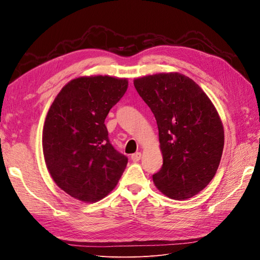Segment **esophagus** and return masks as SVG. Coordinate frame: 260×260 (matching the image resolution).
<instances>
[{
  "label": "esophagus",
  "mask_w": 260,
  "mask_h": 260,
  "mask_svg": "<svg viewBox=\"0 0 260 260\" xmlns=\"http://www.w3.org/2000/svg\"><path fill=\"white\" fill-rule=\"evenodd\" d=\"M141 157H142V154H141L140 152H137V153L131 155V160H133V161H139V160L141 159Z\"/></svg>",
  "instance_id": "34e87169"
}]
</instances>
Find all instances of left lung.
<instances>
[{"label":"left lung","instance_id":"1","mask_svg":"<svg viewBox=\"0 0 260 260\" xmlns=\"http://www.w3.org/2000/svg\"><path fill=\"white\" fill-rule=\"evenodd\" d=\"M158 127L162 167L153 176L170 199H190L215 177L224 131L216 107L201 86L179 73H161L133 81Z\"/></svg>","mask_w":260,"mask_h":260}]
</instances>
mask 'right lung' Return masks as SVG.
I'll list each match as a JSON object with an SVG mask.
<instances>
[{"label":"right lung","mask_w":260,"mask_h":260,"mask_svg":"<svg viewBox=\"0 0 260 260\" xmlns=\"http://www.w3.org/2000/svg\"><path fill=\"white\" fill-rule=\"evenodd\" d=\"M127 89L125 78H76L60 90L46 115V168L57 186L78 201L104 199L127 166L128 158L109 142L105 125L106 116Z\"/></svg>","instance_id":"add662e5"}]
</instances>
